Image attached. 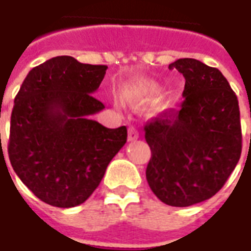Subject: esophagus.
I'll use <instances>...</instances> for the list:
<instances>
[{
  "label": "esophagus",
  "instance_id": "obj_1",
  "mask_svg": "<svg viewBox=\"0 0 251 251\" xmlns=\"http://www.w3.org/2000/svg\"><path fill=\"white\" fill-rule=\"evenodd\" d=\"M138 138H139V131H138L134 126H130L129 130H127V141L129 142L137 141Z\"/></svg>",
  "mask_w": 251,
  "mask_h": 251
}]
</instances>
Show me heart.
Segmentation results:
<instances>
[{"instance_id":"b5f03b06","label":"heart","mask_w":251,"mask_h":251,"mask_svg":"<svg viewBox=\"0 0 251 251\" xmlns=\"http://www.w3.org/2000/svg\"><path fill=\"white\" fill-rule=\"evenodd\" d=\"M160 92V86L153 82V80H143L139 83L126 88L122 92V99L125 101L133 102V104H139V102L152 101L153 99ZM169 100L165 99L163 102H168Z\"/></svg>"}]
</instances>
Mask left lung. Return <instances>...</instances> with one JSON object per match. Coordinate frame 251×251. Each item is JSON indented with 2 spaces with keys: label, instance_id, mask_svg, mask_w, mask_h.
Masks as SVG:
<instances>
[{
  "label": "left lung",
  "instance_id": "1",
  "mask_svg": "<svg viewBox=\"0 0 251 251\" xmlns=\"http://www.w3.org/2000/svg\"><path fill=\"white\" fill-rule=\"evenodd\" d=\"M172 69L185 76V100L145 126L151 149L146 178L163 203L189 207L214 197L237 165L240 108L219 69L194 58H179Z\"/></svg>",
  "mask_w": 251,
  "mask_h": 251
}]
</instances>
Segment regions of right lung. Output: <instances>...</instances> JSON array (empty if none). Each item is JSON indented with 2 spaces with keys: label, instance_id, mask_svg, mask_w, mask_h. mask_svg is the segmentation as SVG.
Instances as JSON below:
<instances>
[{
  "label": "right lung",
  "instance_id": "add662e5",
  "mask_svg": "<svg viewBox=\"0 0 251 251\" xmlns=\"http://www.w3.org/2000/svg\"><path fill=\"white\" fill-rule=\"evenodd\" d=\"M106 69L53 57L27 74L15 96L10 163L22 182L50 206L70 208L87 201L126 143L125 126L108 129L91 120L105 108L92 95Z\"/></svg>",
  "mask_w": 251,
  "mask_h": 251
}]
</instances>
